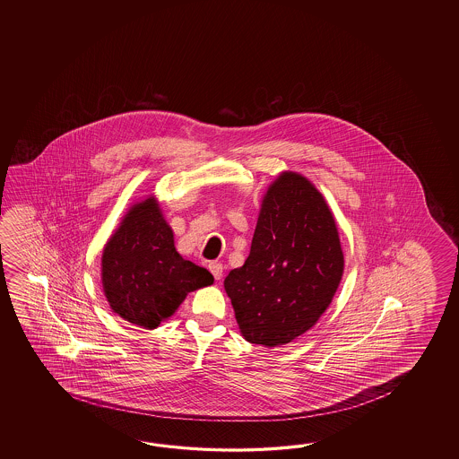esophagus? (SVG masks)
Here are the masks:
<instances>
[{
    "instance_id": "obj_1",
    "label": "esophagus",
    "mask_w": 459,
    "mask_h": 459,
    "mask_svg": "<svg viewBox=\"0 0 459 459\" xmlns=\"http://www.w3.org/2000/svg\"><path fill=\"white\" fill-rule=\"evenodd\" d=\"M208 269H210V273H213V277H215L216 281H221V277H223V264L221 263H210L208 264Z\"/></svg>"
}]
</instances>
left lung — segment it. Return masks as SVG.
<instances>
[{
    "mask_svg": "<svg viewBox=\"0 0 459 459\" xmlns=\"http://www.w3.org/2000/svg\"><path fill=\"white\" fill-rule=\"evenodd\" d=\"M342 244L322 194L283 172L264 196L251 253L225 279L244 340L273 348L308 332L342 281Z\"/></svg>",
    "mask_w": 459,
    "mask_h": 459,
    "instance_id": "1",
    "label": "left lung"
}]
</instances>
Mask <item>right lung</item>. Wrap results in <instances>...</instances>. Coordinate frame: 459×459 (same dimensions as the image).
Here are the masks:
<instances>
[{
    "label": "right lung",
    "mask_w": 459,
    "mask_h": 459,
    "mask_svg": "<svg viewBox=\"0 0 459 459\" xmlns=\"http://www.w3.org/2000/svg\"><path fill=\"white\" fill-rule=\"evenodd\" d=\"M109 307L126 322L157 328L186 293L212 285L213 275L177 253L174 233L152 198L129 210L101 257Z\"/></svg>",
    "instance_id": "right-lung-1"
}]
</instances>
